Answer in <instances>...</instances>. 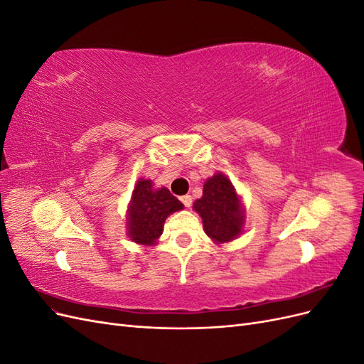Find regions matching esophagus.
Masks as SVG:
<instances>
[{
	"label": "esophagus",
	"mask_w": 364,
	"mask_h": 364,
	"mask_svg": "<svg viewBox=\"0 0 364 364\" xmlns=\"http://www.w3.org/2000/svg\"><path fill=\"white\" fill-rule=\"evenodd\" d=\"M181 202L183 203V206H185V208H190V206H191V203H193V197H191V196H188V194H186V196H182V197H181Z\"/></svg>",
	"instance_id": "1"
}]
</instances>
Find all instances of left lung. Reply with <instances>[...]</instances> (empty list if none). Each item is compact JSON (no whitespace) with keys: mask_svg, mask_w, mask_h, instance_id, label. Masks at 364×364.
I'll return each instance as SVG.
<instances>
[{"mask_svg":"<svg viewBox=\"0 0 364 364\" xmlns=\"http://www.w3.org/2000/svg\"><path fill=\"white\" fill-rule=\"evenodd\" d=\"M193 209L200 215L205 234L214 245L229 243L245 232L243 197L222 171L205 181L203 194L193 203Z\"/></svg>","mask_w":364,"mask_h":364,"instance_id":"obj_1","label":"left lung"}]
</instances>
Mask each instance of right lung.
I'll use <instances>...</instances> for the list:
<instances>
[{"mask_svg":"<svg viewBox=\"0 0 364 364\" xmlns=\"http://www.w3.org/2000/svg\"><path fill=\"white\" fill-rule=\"evenodd\" d=\"M183 205L165 188H156L150 179L141 178L132 191L126 211L127 237L141 246H155L164 232V223Z\"/></svg>","mask_w":364,"mask_h":364,"instance_id":"obj_1","label":"right lung"}]
</instances>
